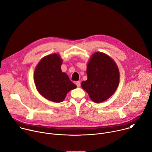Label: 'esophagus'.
<instances>
[{
    "label": "esophagus",
    "instance_id": "34e87169",
    "mask_svg": "<svg viewBox=\"0 0 152 152\" xmlns=\"http://www.w3.org/2000/svg\"><path fill=\"white\" fill-rule=\"evenodd\" d=\"M76 84L77 87H79V86H80V81H77V82H76Z\"/></svg>",
    "mask_w": 152,
    "mask_h": 152
}]
</instances>
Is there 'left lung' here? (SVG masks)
Listing matches in <instances>:
<instances>
[{
    "label": "left lung",
    "mask_w": 152,
    "mask_h": 152,
    "mask_svg": "<svg viewBox=\"0 0 152 152\" xmlns=\"http://www.w3.org/2000/svg\"><path fill=\"white\" fill-rule=\"evenodd\" d=\"M87 80L82 82V88L95 103L109 99L116 91L120 81V72L115 62L104 53H93L87 64Z\"/></svg>",
    "instance_id": "1"
}]
</instances>
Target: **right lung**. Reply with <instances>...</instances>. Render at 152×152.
I'll return each instance as SVG.
<instances>
[{
	"instance_id": "obj_1",
	"label": "right lung",
	"mask_w": 152,
	"mask_h": 152,
	"mask_svg": "<svg viewBox=\"0 0 152 152\" xmlns=\"http://www.w3.org/2000/svg\"><path fill=\"white\" fill-rule=\"evenodd\" d=\"M63 61L58 53L43 57L35 67L34 80L38 93L55 103L63 102L68 92L77 87L68 75L62 72Z\"/></svg>"
}]
</instances>
